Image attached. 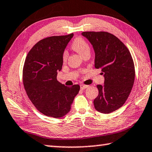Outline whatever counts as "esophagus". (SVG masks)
<instances>
[{"label":"esophagus","instance_id":"obj_1","mask_svg":"<svg viewBox=\"0 0 152 152\" xmlns=\"http://www.w3.org/2000/svg\"><path fill=\"white\" fill-rule=\"evenodd\" d=\"M89 87V86H86V85H81L80 87H81V89L83 90V89H86V88Z\"/></svg>","mask_w":152,"mask_h":152}]
</instances>
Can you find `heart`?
Listing matches in <instances>:
<instances>
[{
  "label": "heart",
  "instance_id": "b5f03b06",
  "mask_svg": "<svg viewBox=\"0 0 152 152\" xmlns=\"http://www.w3.org/2000/svg\"><path fill=\"white\" fill-rule=\"evenodd\" d=\"M72 48L77 52L79 55L83 56L87 52H90V47L88 43L81 37H77L74 40L72 43ZM67 53L65 51L63 54V59L65 61L67 58Z\"/></svg>",
  "mask_w": 152,
  "mask_h": 152
}]
</instances>
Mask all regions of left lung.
Masks as SVG:
<instances>
[{
	"instance_id": "obj_1",
	"label": "left lung",
	"mask_w": 152,
	"mask_h": 152,
	"mask_svg": "<svg viewBox=\"0 0 152 152\" xmlns=\"http://www.w3.org/2000/svg\"><path fill=\"white\" fill-rule=\"evenodd\" d=\"M95 52V67L102 69L104 85H97L95 110L110 113L123 106L132 91L135 66L130 52L118 37L107 32H83Z\"/></svg>"
}]
</instances>
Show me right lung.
Wrapping results in <instances>:
<instances>
[{
	"label": "right lung",
	"mask_w": 152,
	"mask_h": 152,
	"mask_svg": "<svg viewBox=\"0 0 152 152\" xmlns=\"http://www.w3.org/2000/svg\"><path fill=\"white\" fill-rule=\"evenodd\" d=\"M73 34L53 36L39 41L28 52L24 64V87L33 104L44 115L59 118L71 110L80 86L71 87L57 79L62 69L63 54Z\"/></svg>",
	"instance_id": "right-lung-1"
}]
</instances>
